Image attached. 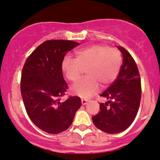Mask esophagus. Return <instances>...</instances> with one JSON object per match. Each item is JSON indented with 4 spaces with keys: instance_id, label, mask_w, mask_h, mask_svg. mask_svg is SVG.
Masks as SVG:
<instances>
[{
    "instance_id": "34e87169",
    "label": "esophagus",
    "mask_w": 160,
    "mask_h": 160,
    "mask_svg": "<svg viewBox=\"0 0 160 160\" xmlns=\"http://www.w3.org/2000/svg\"><path fill=\"white\" fill-rule=\"evenodd\" d=\"M81 101H82V104L84 105V106L88 103V99H81Z\"/></svg>"
}]
</instances>
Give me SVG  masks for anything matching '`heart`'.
I'll list each match as a JSON object with an SVG mask.
<instances>
[{"instance_id": "b5f03b06", "label": "heart", "mask_w": 160, "mask_h": 160, "mask_svg": "<svg viewBox=\"0 0 160 160\" xmlns=\"http://www.w3.org/2000/svg\"><path fill=\"white\" fill-rule=\"evenodd\" d=\"M122 64L121 52L103 44H94L76 52V58L65 57L62 71L70 82H76L84 69L87 77L71 88L73 94L88 98L99 91V84L106 88L116 79Z\"/></svg>"}]
</instances>
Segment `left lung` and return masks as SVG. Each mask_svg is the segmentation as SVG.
I'll return each mask as SVG.
<instances>
[{"label":"left lung","instance_id":"1","mask_svg":"<svg viewBox=\"0 0 160 160\" xmlns=\"http://www.w3.org/2000/svg\"><path fill=\"white\" fill-rule=\"evenodd\" d=\"M123 54V64L118 78L101 94L108 101L99 104L100 112L92 117L97 128L114 134L132 124L139 108L142 85L136 61L123 47L118 46Z\"/></svg>","mask_w":160,"mask_h":160}]
</instances>
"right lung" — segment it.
<instances>
[{"mask_svg":"<svg viewBox=\"0 0 160 160\" xmlns=\"http://www.w3.org/2000/svg\"><path fill=\"white\" fill-rule=\"evenodd\" d=\"M79 43L63 39L46 40L28 56L21 77V93L28 117L38 128L58 134L72 124L82 106L80 97L61 98L68 89L62 71L67 52Z\"/></svg>","mask_w":160,"mask_h":160,"instance_id":"1","label":"right lung"}]
</instances>
